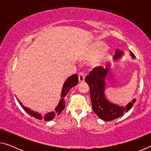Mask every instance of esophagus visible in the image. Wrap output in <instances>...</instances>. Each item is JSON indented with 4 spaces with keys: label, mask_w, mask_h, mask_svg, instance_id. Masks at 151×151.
<instances>
[{
    "label": "esophagus",
    "mask_w": 151,
    "mask_h": 151,
    "mask_svg": "<svg viewBox=\"0 0 151 151\" xmlns=\"http://www.w3.org/2000/svg\"><path fill=\"white\" fill-rule=\"evenodd\" d=\"M85 74L83 73H80L78 74V81L80 83H82L85 81Z\"/></svg>",
    "instance_id": "obj_1"
}]
</instances>
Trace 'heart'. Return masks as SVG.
Instances as JSON below:
<instances>
[{
	"instance_id": "obj_1",
	"label": "heart",
	"mask_w": 151,
	"mask_h": 151,
	"mask_svg": "<svg viewBox=\"0 0 151 151\" xmlns=\"http://www.w3.org/2000/svg\"><path fill=\"white\" fill-rule=\"evenodd\" d=\"M105 48H106V45L103 44V43H99V42L95 43V44L93 45V46H92V47L91 48L89 52H90L91 55H96L99 54L100 52H101ZM109 57V53L107 52L103 53V54H102L99 58L98 63L105 62L106 60H108Z\"/></svg>"
}]
</instances>
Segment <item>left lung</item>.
Masks as SVG:
<instances>
[{
  "label": "left lung",
  "instance_id": "8db88e82",
  "mask_svg": "<svg viewBox=\"0 0 151 151\" xmlns=\"http://www.w3.org/2000/svg\"><path fill=\"white\" fill-rule=\"evenodd\" d=\"M132 58L134 55L130 51ZM122 51L116 50L114 59L117 60L122 57ZM109 65L105 68L103 66H97L91 71L89 75L85 77V81L90 88V96L93 111L97 116L105 121H111L121 116L131 109L136 102L134 99L126 106H119L107 100L104 96L105 91V78L109 73Z\"/></svg>",
  "mask_w": 151,
  "mask_h": 151
}]
</instances>
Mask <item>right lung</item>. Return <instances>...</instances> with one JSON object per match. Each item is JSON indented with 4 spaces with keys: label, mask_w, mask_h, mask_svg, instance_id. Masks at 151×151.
Returning a JSON list of instances; mask_svg holds the SVG:
<instances>
[{
    "label": "right lung",
    "mask_w": 151,
    "mask_h": 151,
    "mask_svg": "<svg viewBox=\"0 0 151 151\" xmlns=\"http://www.w3.org/2000/svg\"><path fill=\"white\" fill-rule=\"evenodd\" d=\"M78 82V78L77 75H76V74L72 75L71 76H69V77L66 79L65 83H64V85L62 88V92H61V96H60L61 99L59 101V103L58 104V106L55 109V112H48V113L46 114L45 116H42L40 114L38 113V112H34L33 111H32V110L28 109L27 107L22 105V103H20V101H19L20 102L19 103L20 104V106L22 107V109H23L28 114H29L30 115H31L32 116L39 120L44 119L45 121H50V120H52L54 119L56 115H59L61 111L65 109V97L66 96V94H67V93L69 92V91L71 88L77 85Z\"/></svg>",
    "instance_id": "add662e5"
}]
</instances>
